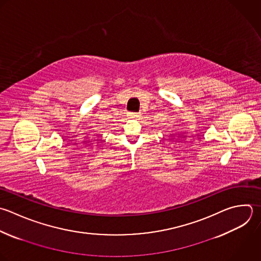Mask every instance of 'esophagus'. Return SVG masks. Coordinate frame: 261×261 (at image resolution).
<instances>
[{
	"label": "esophagus",
	"mask_w": 261,
	"mask_h": 261,
	"mask_svg": "<svg viewBox=\"0 0 261 261\" xmlns=\"http://www.w3.org/2000/svg\"><path fill=\"white\" fill-rule=\"evenodd\" d=\"M140 116H141V114H140V113H133V112H129V113H128V117H129V118L138 119Z\"/></svg>",
	"instance_id": "1"
}]
</instances>
